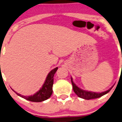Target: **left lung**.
Returning a JSON list of instances; mask_svg holds the SVG:
<instances>
[{
  "instance_id": "left-lung-1",
  "label": "left lung",
  "mask_w": 122,
  "mask_h": 122,
  "mask_svg": "<svg viewBox=\"0 0 122 122\" xmlns=\"http://www.w3.org/2000/svg\"><path fill=\"white\" fill-rule=\"evenodd\" d=\"M71 82L72 85L73 86V90H74V92H75L76 95L77 96L80 97L81 98H83L85 99H95V98H98L101 97L103 95H106L107 93L110 92L112 88L106 91V92H102V93H95V92H88V91L83 90L80 89V88H79L78 86L76 85L75 83L73 82L72 79L71 78Z\"/></svg>"
}]
</instances>
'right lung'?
<instances>
[{"label":"right lung","mask_w":122,"mask_h":122,"mask_svg":"<svg viewBox=\"0 0 122 122\" xmlns=\"http://www.w3.org/2000/svg\"><path fill=\"white\" fill-rule=\"evenodd\" d=\"M57 69H58V67H56L50 72L46 77L45 83H43L42 87L39 92L35 93L34 95L25 96L21 95L19 93H17L16 92H15L16 93L17 95L21 96V98H24L26 100L32 101V102H42L43 101L46 100L50 97L53 93L52 88L53 85V77Z\"/></svg>","instance_id":"add662e5"}]
</instances>
